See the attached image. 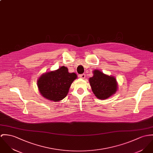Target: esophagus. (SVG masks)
I'll use <instances>...</instances> for the list:
<instances>
[{"mask_svg": "<svg viewBox=\"0 0 153 153\" xmlns=\"http://www.w3.org/2000/svg\"><path fill=\"white\" fill-rule=\"evenodd\" d=\"M79 77L82 78V79H84L85 78V74H81L79 75Z\"/></svg>", "mask_w": 153, "mask_h": 153, "instance_id": "1", "label": "esophagus"}]
</instances>
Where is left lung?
Returning <instances> with one entry per match:
<instances>
[{"label":"left lung","instance_id":"8db88e82","mask_svg":"<svg viewBox=\"0 0 153 153\" xmlns=\"http://www.w3.org/2000/svg\"><path fill=\"white\" fill-rule=\"evenodd\" d=\"M93 74V76L89 79V82L94 94L97 99L105 100L115 94L118 85L114 76L98 70H94Z\"/></svg>","mask_w":153,"mask_h":153}]
</instances>
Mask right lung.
<instances>
[{
    "mask_svg": "<svg viewBox=\"0 0 153 153\" xmlns=\"http://www.w3.org/2000/svg\"><path fill=\"white\" fill-rule=\"evenodd\" d=\"M76 78L75 73H70L67 67L62 66L42 74L37 80V86L42 97L51 101L58 102L66 97L71 85Z\"/></svg>",
    "mask_w": 153,
    "mask_h": 153,
    "instance_id": "1",
    "label": "right lung"
}]
</instances>
